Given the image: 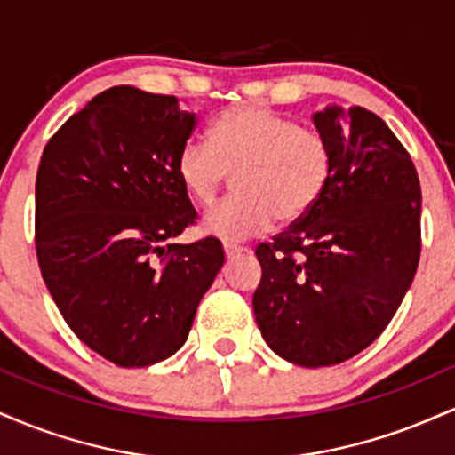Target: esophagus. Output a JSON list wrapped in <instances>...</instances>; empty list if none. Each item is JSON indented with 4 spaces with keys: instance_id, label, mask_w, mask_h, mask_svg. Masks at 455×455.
<instances>
[{
    "instance_id": "esophagus-1",
    "label": "esophagus",
    "mask_w": 455,
    "mask_h": 455,
    "mask_svg": "<svg viewBox=\"0 0 455 455\" xmlns=\"http://www.w3.org/2000/svg\"><path fill=\"white\" fill-rule=\"evenodd\" d=\"M224 257L227 259H235V257H242V254H248L250 248H243V245L233 243V242H224Z\"/></svg>"
}]
</instances>
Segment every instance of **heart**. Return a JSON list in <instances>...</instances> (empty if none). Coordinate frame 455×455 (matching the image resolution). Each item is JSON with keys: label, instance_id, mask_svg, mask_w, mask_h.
<instances>
[{"label": "heart", "instance_id": "obj_1", "mask_svg": "<svg viewBox=\"0 0 455 455\" xmlns=\"http://www.w3.org/2000/svg\"><path fill=\"white\" fill-rule=\"evenodd\" d=\"M210 143L188 140L177 154V177L198 207H210L235 171L237 195L203 220L212 237L245 239L275 220L304 218L329 184L331 148L315 128L299 126L259 104L222 111L210 126Z\"/></svg>", "mask_w": 455, "mask_h": 455}]
</instances>
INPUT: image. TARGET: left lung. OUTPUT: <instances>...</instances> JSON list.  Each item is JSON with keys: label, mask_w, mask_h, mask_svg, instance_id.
<instances>
[{"label": "left lung", "mask_w": 455, "mask_h": 455, "mask_svg": "<svg viewBox=\"0 0 455 455\" xmlns=\"http://www.w3.org/2000/svg\"><path fill=\"white\" fill-rule=\"evenodd\" d=\"M331 148L316 205L271 243L252 306L263 340L304 368L347 362L394 318L421 250V188L409 151L362 107L312 115Z\"/></svg>", "instance_id": "left-lung-1"}]
</instances>
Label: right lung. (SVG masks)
Here are the masks:
<instances>
[{"instance_id":"right-lung-1","label":"right lung","mask_w":455,"mask_h":455,"mask_svg":"<svg viewBox=\"0 0 455 455\" xmlns=\"http://www.w3.org/2000/svg\"><path fill=\"white\" fill-rule=\"evenodd\" d=\"M196 126L175 96L98 93L51 137L36 177V254L68 327L122 368L184 347L224 265L218 239L171 243L196 212L177 154Z\"/></svg>"}]
</instances>
